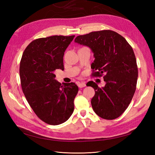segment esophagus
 Returning a JSON list of instances; mask_svg holds the SVG:
<instances>
[{
    "mask_svg": "<svg viewBox=\"0 0 155 155\" xmlns=\"http://www.w3.org/2000/svg\"><path fill=\"white\" fill-rule=\"evenodd\" d=\"M77 85L79 88H83L84 87H86V84H85L84 83H78L77 84Z\"/></svg>",
    "mask_w": 155,
    "mask_h": 155,
    "instance_id": "obj_1",
    "label": "esophagus"
}]
</instances>
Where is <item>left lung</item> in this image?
Segmentation results:
<instances>
[{
  "mask_svg": "<svg viewBox=\"0 0 155 155\" xmlns=\"http://www.w3.org/2000/svg\"><path fill=\"white\" fill-rule=\"evenodd\" d=\"M74 42L91 49L95 58L92 75L103 76L106 82L101 88L93 81L88 83L95 91L91 99L95 113L107 120L120 117L136 91L138 68L133 48L123 37L110 30L78 36Z\"/></svg>",
  "mask_w": 155,
  "mask_h": 155,
  "instance_id": "8db88e82",
  "label": "left lung"
}]
</instances>
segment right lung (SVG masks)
<instances>
[{
  "mask_svg": "<svg viewBox=\"0 0 155 155\" xmlns=\"http://www.w3.org/2000/svg\"><path fill=\"white\" fill-rule=\"evenodd\" d=\"M74 37L55 35L36 39L25 48L20 62L23 93L37 116L48 124L64 123L74 111L78 87L73 83L61 85L54 73L64 69V52Z\"/></svg>",
  "mask_w": 155,
  "mask_h": 155,
  "instance_id": "right-lung-1",
  "label": "right lung"
}]
</instances>
